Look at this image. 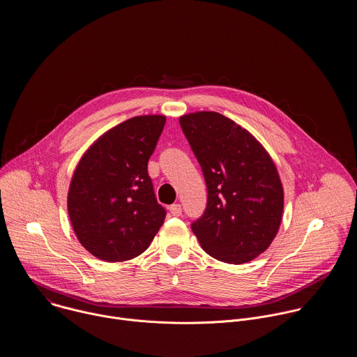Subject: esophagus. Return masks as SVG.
<instances>
[{"label":"esophagus","mask_w":357,"mask_h":357,"mask_svg":"<svg viewBox=\"0 0 357 357\" xmlns=\"http://www.w3.org/2000/svg\"><path fill=\"white\" fill-rule=\"evenodd\" d=\"M169 213L174 215V217H179L182 214V206L181 204H171L169 206Z\"/></svg>","instance_id":"obj_1"}]
</instances>
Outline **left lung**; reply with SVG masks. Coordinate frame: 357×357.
<instances>
[{"label": "left lung", "instance_id": "8db88e82", "mask_svg": "<svg viewBox=\"0 0 357 357\" xmlns=\"http://www.w3.org/2000/svg\"><path fill=\"white\" fill-rule=\"evenodd\" d=\"M179 123L202 167L207 204L192 229L202 248L225 264H245L272 244L283 214V186L259 142L217 112Z\"/></svg>", "mask_w": 357, "mask_h": 357}]
</instances>
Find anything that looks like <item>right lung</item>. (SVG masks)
<instances>
[{
	"mask_svg": "<svg viewBox=\"0 0 357 357\" xmlns=\"http://www.w3.org/2000/svg\"><path fill=\"white\" fill-rule=\"evenodd\" d=\"M165 116H136L100 136L82 155L71 179L67 207L81 245L106 262L143 254L167 210L157 202L149 160Z\"/></svg>",
	"mask_w": 357,
	"mask_h": 357,
	"instance_id": "right-lung-1",
	"label": "right lung"
}]
</instances>
